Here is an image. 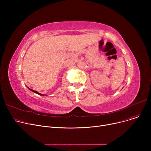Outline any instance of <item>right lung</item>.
<instances>
[{
	"label": "right lung",
	"instance_id": "add662e5",
	"mask_svg": "<svg viewBox=\"0 0 151 151\" xmlns=\"http://www.w3.org/2000/svg\"><path fill=\"white\" fill-rule=\"evenodd\" d=\"M31 91H32L33 92H34V93H37V94H38V95H40V96H43V94H42V93H38V92H37V91H34V90H32V89H29Z\"/></svg>",
	"mask_w": 151,
	"mask_h": 151
}]
</instances>
